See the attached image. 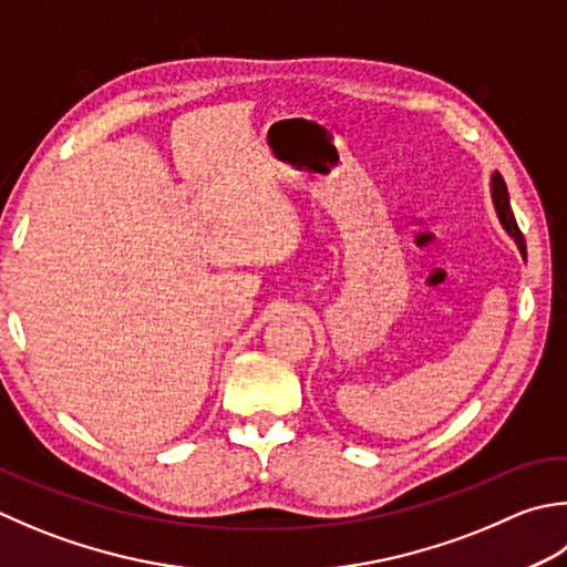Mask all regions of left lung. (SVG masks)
I'll return each instance as SVG.
<instances>
[{
    "instance_id": "left-lung-1",
    "label": "left lung",
    "mask_w": 567,
    "mask_h": 567,
    "mask_svg": "<svg viewBox=\"0 0 567 567\" xmlns=\"http://www.w3.org/2000/svg\"><path fill=\"white\" fill-rule=\"evenodd\" d=\"M489 186H492V204H494L498 224H502V228L506 230V236L516 243L518 252L526 258V240H524V236H520L518 224H516V218H514V210H512V202H508V188H506L504 176L498 174V172H494Z\"/></svg>"
}]
</instances>
